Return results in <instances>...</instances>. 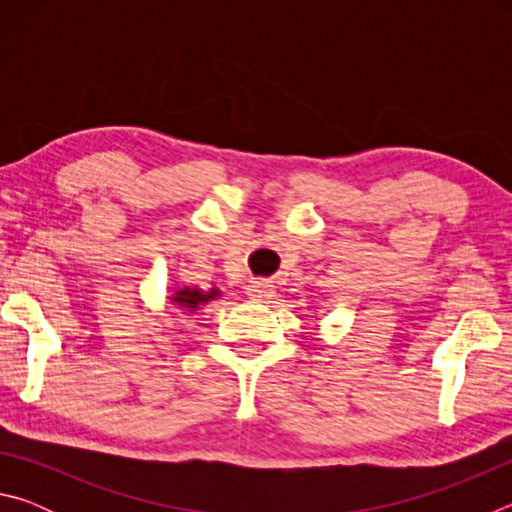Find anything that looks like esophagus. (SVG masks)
I'll return each instance as SVG.
<instances>
[{
  "label": "esophagus",
  "instance_id": "obj_1",
  "mask_svg": "<svg viewBox=\"0 0 512 512\" xmlns=\"http://www.w3.org/2000/svg\"><path fill=\"white\" fill-rule=\"evenodd\" d=\"M273 293H275V289H273V284L271 282H266V280H253L246 287V296L253 300V302H266V300H271L273 298Z\"/></svg>",
  "mask_w": 512,
  "mask_h": 512
}]
</instances>
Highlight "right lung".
<instances>
[{
	"mask_svg": "<svg viewBox=\"0 0 512 512\" xmlns=\"http://www.w3.org/2000/svg\"><path fill=\"white\" fill-rule=\"evenodd\" d=\"M221 298V289H198V287H173V293L169 296V305L183 311V314H196L198 309H203L207 302Z\"/></svg>",
	"mask_w": 512,
	"mask_h": 512,
	"instance_id": "add662e5",
	"label": "right lung"
}]
</instances>
